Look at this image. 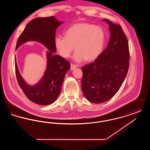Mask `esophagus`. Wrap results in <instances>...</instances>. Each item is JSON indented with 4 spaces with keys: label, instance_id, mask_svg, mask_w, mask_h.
<instances>
[{
    "label": "esophagus",
    "instance_id": "obj_1",
    "mask_svg": "<svg viewBox=\"0 0 150 150\" xmlns=\"http://www.w3.org/2000/svg\"><path fill=\"white\" fill-rule=\"evenodd\" d=\"M78 67V65L71 64V70H74L75 68H76V67Z\"/></svg>",
    "mask_w": 150,
    "mask_h": 150
}]
</instances>
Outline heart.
Returning <instances> with one entry per match:
<instances>
[{"label":"heart","instance_id":"b5f03b06","mask_svg":"<svg viewBox=\"0 0 150 150\" xmlns=\"http://www.w3.org/2000/svg\"><path fill=\"white\" fill-rule=\"evenodd\" d=\"M105 40L102 29L88 23H76L70 27L65 36L57 35L54 45L59 54L64 58L70 56L75 46L72 58L76 62L96 59L101 54Z\"/></svg>","mask_w":150,"mask_h":150}]
</instances>
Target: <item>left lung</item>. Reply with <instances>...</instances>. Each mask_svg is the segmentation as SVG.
I'll return each instance as SVG.
<instances>
[{
	"label": "left lung",
	"instance_id": "left-lung-1",
	"mask_svg": "<svg viewBox=\"0 0 150 150\" xmlns=\"http://www.w3.org/2000/svg\"><path fill=\"white\" fill-rule=\"evenodd\" d=\"M102 21L110 26L107 47L94 62L81 68L83 93L94 103L105 102L114 96L126 78L129 64L128 40L121 26L107 19Z\"/></svg>",
	"mask_w": 150,
	"mask_h": 150
}]
</instances>
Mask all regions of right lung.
Segmentation results:
<instances>
[{
  "label": "right lung",
  "instance_id": "add662e5",
  "mask_svg": "<svg viewBox=\"0 0 150 150\" xmlns=\"http://www.w3.org/2000/svg\"><path fill=\"white\" fill-rule=\"evenodd\" d=\"M64 23L54 17H37L29 22L19 36L16 50L28 42L43 44L48 50L46 52L47 67L43 77L35 84H28L18 70L15 56V69L18 84L29 100L39 105H48L59 96L66 72L70 64L63 57L55 54L54 38L57 28Z\"/></svg>",
  "mask_w": 150,
  "mask_h": 150
}]
</instances>
